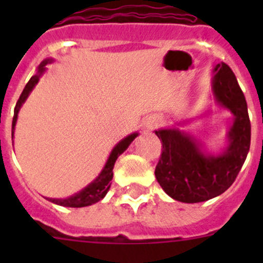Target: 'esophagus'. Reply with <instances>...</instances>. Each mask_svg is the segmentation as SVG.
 Listing matches in <instances>:
<instances>
[{
    "label": "esophagus",
    "instance_id": "1",
    "mask_svg": "<svg viewBox=\"0 0 263 263\" xmlns=\"http://www.w3.org/2000/svg\"><path fill=\"white\" fill-rule=\"evenodd\" d=\"M159 124V121L156 118H148L146 122H145V128L146 129H153V128H155L156 126H158Z\"/></svg>",
    "mask_w": 263,
    "mask_h": 263
}]
</instances>
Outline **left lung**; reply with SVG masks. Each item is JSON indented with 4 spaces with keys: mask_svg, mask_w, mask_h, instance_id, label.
<instances>
[{
    "mask_svg": "<svg viewBox=\"0 0 263 263\" xmlns=\"http://www.w3.org/2000/svg\"><path fill=\"white\" fill-rule=\"evenodd\" d=\"M213 89L217 104L234 116L228 146L220 155L205 154L195 137L178 128L155 131L163 145L155 177L166 195L181 202H202L224 193L237 178L249 151L251 122L246 98L227 63L215 66Z\"/></svg>",
    "mask_w": 263,
    "mask_h": 263,
    "instance_id": "obj_1",
    "label": "left lung"
}]
</instances>
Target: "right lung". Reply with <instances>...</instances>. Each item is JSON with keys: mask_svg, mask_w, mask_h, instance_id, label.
Masks as SVG:
<instances>
[{"mask_svg": "<svg viewBox=\"0 0 263 263\" xmlns=\"http://www.w3.org/2000/svg\"><path fill=\"white\" fill-rule=\"evenodd\" d=\"M52 58H48V60H44L43 62L39 65L38 67V73L34 76H31L30 80L28 81V84L25 85L24 87L23 92H21L20 98H18L17 103H16V107H15V112H14V118H12V137H14V131H15V124H16L17 121V115H18V110H20L21 105L24 104V102L26 100V98L29 97L31 90L34 89L36 84H38L39 78L43 75V72L46 71V65L47 63L52 62ZM137 132L135 134L128 135L127 137H124L123 140L118 142L116 145L115 148L112 150L110 153L109 158H108L107 163H105L104 168L103 171L100 172L99 176L97 177L95 181H92L90 183L87 187H85L84 190L80 191V192L75 193L73 196L68 198H47L49 200L50 202L55 203V205H60V206H65V208H85V206H90L92 203H97L98 201H100L102 198H104V196L107 195V192L109 191L110 188V181L113 178V166H115L116 160L118 159V156L126 150L127 147L129 146L132 141L137 137Z\"/></svg>", "mask_w": 263, "mask_h": 263, "instance_id": "1", "label": "right lung"}]
</instances>
